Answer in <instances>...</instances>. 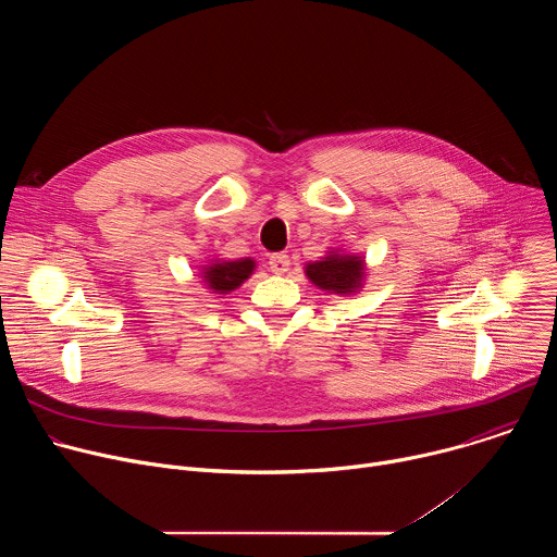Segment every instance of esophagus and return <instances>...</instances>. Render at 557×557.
Returning a JSON list of instances; mask_svg holds the SVG:
<instances>
[{
    "label": "esophagus",
    "instance_id": "1",
    "mask_svg": "<svg viewBox=\"0 0 557 557\" xmlns=\"http://www.w3.org/2000/svg\"><path fill=\"white\" fill-rule=\"evenodd\" d=\"M290 267V258L286 253H273L269 258V269L275 273V275H284Z\"/></svg>",
    "mask_w": 557,
    "mask_h": 557
}]
</instances>
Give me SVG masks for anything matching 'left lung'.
I'll return each mask as SVG.
<instances>
[{"label":"left lung","mask_w":557,"mask_h":557,"mask_svg":"<svg viewBox=\"0 0 557 557\" xmlns=\"http://www.w3.org/2000/svg\"><path fill=\"white\" fill-rule=\"evenodd\" d=\"M304 275L312 286L342 297L359 293L368 277V262L348 249H329L326 256L304 264Z\"/></svg>","instance_id":"left-lung-1"}]
</instances>
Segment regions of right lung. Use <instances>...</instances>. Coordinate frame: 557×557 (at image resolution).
<instances>
[{
  "mask_svg": "<svg viewBox=\"0 0 557 557\" xmlns=\"http://www.w3.org/2000/svg\"><path fill=\"white\" fill-rule=\"evenodd\" d=\"M258 269V262L253 258H240V260H222L213 258L198 267V277L202 286L213 295H228L235 288H240Z\"/></svg>",
  "mask_w": 557,
  "mask_h": 557,
  "instance_id": "add662e5",
  "label": "right lung"
}]
</instances>
